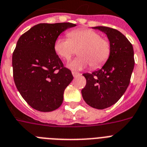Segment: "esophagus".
<instances>
[{"mask_svg":"<svg viewBox=\"0 0 147 147\" xmlns=\"http://www.w3.org/2000/svg\"><path fill=\"white\" fill-rule=\"evenodd\" d=\"M71 73H72V76L74 77H76L78 76H81V73H78V72H76V71H71Z\"/></svg>","mask_w":147,"mask_h":147,"instance_id":"1","label":"esophagus"}]
</instances>
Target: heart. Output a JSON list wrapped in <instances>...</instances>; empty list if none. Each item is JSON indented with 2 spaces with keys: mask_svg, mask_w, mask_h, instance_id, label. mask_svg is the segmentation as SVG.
Returning a JSON list of instances; mask_svg holds the SVG:
<instances>
[{
  "mask_svg": "<svg viewBox=\"0 0 147 147\" xmlns=\"http://www.w3.org/2000/svg\"><path fill=\"white\" fill-rule=\"evenodd\" d=\"M68 38L58 36L54 44L56 54L64 60H69L78 49V57L69 64L73 70H81L88 65L92 69L103 66L109 58L111 45L107 38L94 30L81 28L67 34Z\"/></svg>",
  "mask_w": 147,
  "mask_h": 147,
  "instance_id": "heart-1",
  "label": "heart"
}]
</instances>
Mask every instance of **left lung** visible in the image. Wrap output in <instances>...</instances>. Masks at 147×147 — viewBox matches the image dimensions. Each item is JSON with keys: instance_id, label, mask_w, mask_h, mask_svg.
Masks as SVG:
<instances>
[{"instance_id": "1", "label": "left lung", "mask_w": 147, "mask_h": 147, "mask_svg": "<svg viewBox=\"0 0 147 147\" xmlns=\"http://www.w3.org/2000/svg\"><path fill=\"white\" fill-rule=\"evenodd\" d=\"M108 36L111 52L101 69L83 74L86 86L81 90L84 100L96 109L111 107L121 98L130 83L134 69V50L131 43L122 33L108 27L98 26Z\"/></svg>"}]
</instances>
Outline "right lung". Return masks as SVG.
Instances as JSON below:
<instances>
[{
  "mask_svg": "<svg viewBox=\"0 0 147 147\" xmlns=\"http://www.w3.org/2000/svg\"><path fill=\"white\" fill-rule=\"evenodd\" d=\"M75 26L69 22L38 24L17 42L12 60L15 84L27 103L39 111L57 109L65 89L73 79L54 44L62 32Z\"/></svg>",
  "mask_w": 147,
  "mask_h": 147,
  "instance_id": "right-lung-1",
  "label": "right lung"
}]
</instances>
